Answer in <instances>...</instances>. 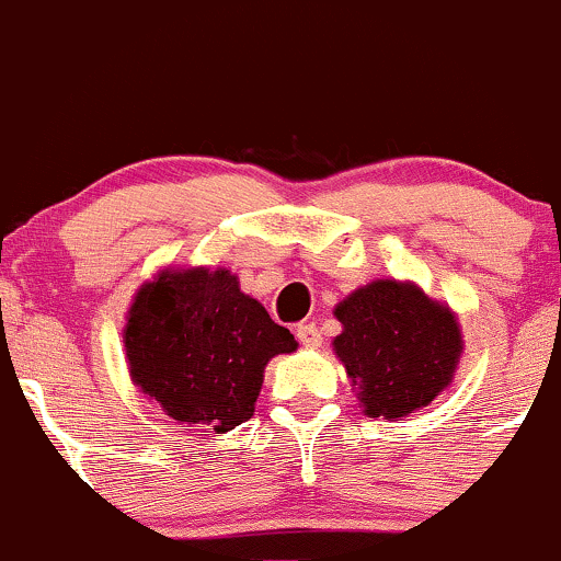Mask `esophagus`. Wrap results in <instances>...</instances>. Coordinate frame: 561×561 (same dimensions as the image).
I'll use <instances>...</instances> for the list:
<instances>
[{
    "label": "esophagus",
    "mask_w": 561,
    "mask_h": 561,
    "mask_svg": "<svg viewBox=\"0 0 561 561\" xmlns=\"http://www.w3.org/2000/svg\"><path fill=\"white\" fill-rule=\"evenodd\" d=\"M295 337H298V343L306 345V347H319L321 345V332H319V327L313 324V321L298 324V330H295Z\"/></svg>",
    "instance_id": "1"
}]
</instances>
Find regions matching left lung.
Masks as SVG:
<instances>
[{
	"label": "left lung",
	"mask_w": 561,
	"mask_h": 561,
	"mask_svg": "<svg viewBox=\"0 0 561 561\" xmlns=\"http://www.w3.org/2000/svg\"><path fill=\"white\" fill-rule=\"evenodd\" d=\"M334 317L343 332L332 347L366 416L414 414L454 379L461 356L459 321L411 282L377 279L358 287L337 302Z\"/></svg>",
	"instance_id": "obj_1"
}]
</instances>
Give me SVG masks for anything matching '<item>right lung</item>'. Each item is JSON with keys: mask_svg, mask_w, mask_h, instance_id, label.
Returning <instances> with one entry per match:
<instances>
[{"mask_svg": "<svg viewBox=\"0 0 561 561\" xmlns=\"http://www.w3.org/2000/svg\"><path fill=\"white\" fill-rule=\"evenodd\" d=\"M134 385L171 420L221 435L248 422L263 369L298 343L227 268H163L128 308Z\"/></svg>", "mask_w": 561, "mask_h": 561, "instance_id": "1", "label": "right lung"}]
</instances>
